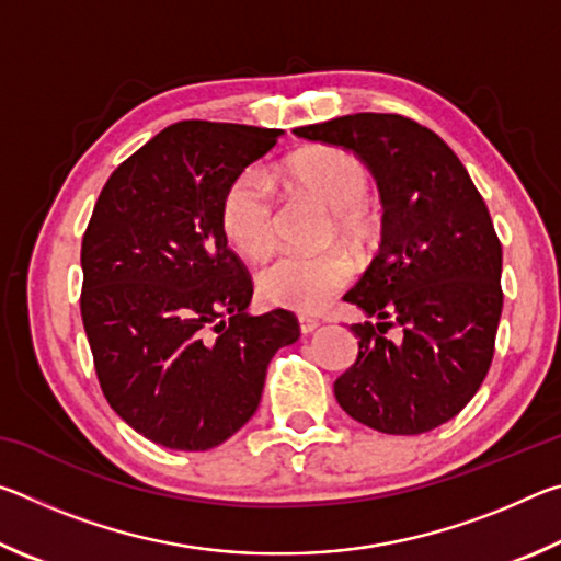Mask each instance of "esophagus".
Instances as JSON below:
<instances>
[{
    "label": "esophagus",
    "instance_id": "esophagus-1",
    "mask_svg": "<svg viewBox=\"0 0 561 561\" xmlns=\"http://www.w3.org/2000/svg\"><path fill=\"white\" fill-rule=\"evenodd\" d=\"M321 324L317 319H311V317H299V329H301V334H314V331L319 329Z\"/></svg>",
    "mask_w": 561,
    "mask_h": 561
}]
</instances>
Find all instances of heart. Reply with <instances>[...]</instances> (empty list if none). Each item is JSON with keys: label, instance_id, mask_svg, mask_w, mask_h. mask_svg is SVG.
Masks as SVG:
<instances>
[{"label": "heart", "instance_id": "heart-1", "mask_svg": "<svg viewBox=\"0 0 561 561\" xmlns=\"http://www.w3.org/2000/svg\"><path fill=\"white\" fill-rule=\"evenodd\" d=\"M289 183L317 197L334 213V227L344 240L360 250L371 240L366 197L371 190L366 165L341 148H314L294 156L284 165ZM220 220L227 240L247 257L267 252L277 232V190L262 168L252 165L232 178L222 195ZM354 277L348 252L327 250L317 254L279 252L257 272V289L264 301L301 314L319 311Z\"/></svg>", "mask_w": 561, "mask_h": 561}]
</instances>
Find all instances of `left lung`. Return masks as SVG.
Here are the masks:
<instances>
[{"label": "left lung", "instance_id": "1", "mask_svg": "<svg viewBox=\"0 0 561 561\" xmlns=\"http://www.w3.org/2000/svg\"><path fill=\"white\" fill-rule=\"evenodd\" d=\"M339 146L371 170L383 203L378 254L346 301L356 364L339 405L368 428L428 433L458 415L490 371L502 314V244L478 187L440 136L398 113H354L294 130ZM402 339H385L388 328Z\"/></svg>", "mask_w": 561, "mask_h": 561}]
</instances>
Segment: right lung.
Instances as JSON below:
<instances>
[{"mask_svg":"<svg viewBox=\"0 0 561 561\" xmlns=\"http://www.w3.org/2000/svg\"><path fill=\"white\" fill-rule=\"evenodd\" d=\"M282 130L180 121L113 170L81 242V319L113 411L173 450H210L257 411L291 311L250 317L222 195Z\"/></svg>","mask_w":561,"mask_h":561,"instance_id":"obj_1","label":"right lung"}]
</instances>
